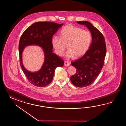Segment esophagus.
I'll return each instance as SVG.
<instances>
[{"label":"esophagus","instance_id":"34e87169","mask_svg":"<svg viewBox=\"0 0 126 126\" xmlns=\"http://www.w3.org/2000/svg\"><path fill=\"white\" fill-rule=\"evenodd\" d=\"M64 65L65 66H68L70 65V63L69 62H67V61H64Z\"/></svg>","mask_w":126,"mask_h":126}]
</instances>
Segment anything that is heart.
I'll list each match as a JSON object with an SVG mask.
<instances>
[{"instance_id": "obj_1", "label": "heart", "mask_w": 126, "mask_h": 126, "mask_svg": "<svg viewBox=\"0 0 126 126\" xmlns=\"http://www.w3.org/2000/svg\"><path fill=\"white\" fill-rule=\"evenodd\" d=\"M91 40V34L89 31L70 24L63 28L60 36L55 35L53 36L52 45L55 53L62 56L65 49L64 43H67L68 49L66 57L70 59L74 56L78 58L85 54L88 49Z\"/></svg>"}]
</instances>
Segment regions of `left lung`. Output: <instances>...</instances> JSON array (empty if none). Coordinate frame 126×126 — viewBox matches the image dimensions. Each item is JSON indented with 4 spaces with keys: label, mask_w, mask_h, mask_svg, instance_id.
Here are the masks:
<instances>
[{
    "label": "left lung",
    "mask_w": 126,
    "mask_h": 126,
    "mask_svg": "<svg viewBox=\"0 0 126 126\" xmlns=\"http://www.w3.org/2000/svg\"><path fill=\"white\" fill-rule=\"evenodd\" d=\"M77 23L85 25L92 35L88 50L80 58L71 63L77 70L70 78L72 83L76 86L84 87L92 84L99 75L104 64L106 47L103 35L91 23L86 21Z\"/></svg>",
    "instance_id": "left-lung-1"
}]
</instances>
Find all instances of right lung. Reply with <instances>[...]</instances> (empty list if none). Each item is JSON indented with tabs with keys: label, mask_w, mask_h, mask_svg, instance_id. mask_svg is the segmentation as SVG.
<instances>
[{
	"label": "right lung",
	"mask_w": 126,
	"mask_h": 126,
	"mask_svg": "<svg viewBox=\"0 0 126 126\" xmlns=\"http://www.w3.org/2000/svg\"><path fill=\"white\" fill-rule=\"evenodd\" d=\"M63 24L50 21H39L28 27L21 35L19 43V59L22 71L28 80L37 87H46L51 83L55 70L63 67L64 61L53 53L52 38ZM31 45L39 46L43 48L45 61L41 69L36 72H31L24 67L22 61V52L25 47Z\"/></svg>",
	"instance_id": "1"
}]
</instances>
